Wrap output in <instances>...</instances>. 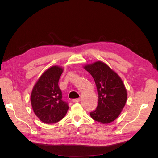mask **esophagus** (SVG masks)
Masks as SVG:
<instances>
[{
  "label": "esophagus",
  "instance_id": "34e87169",
  "mask_svg": "<svg viewBox=\"0 0 158 158\" xmlns=\"http://www.w3.org/2000/svg\"><path fill=\"white\" fill-rule=\"evenodd\" d=\"M80 101V98H76V99H73V102H79Z\"/></svg>",
  "mask_w": 158,
  "mask_h": 158
}]
</instances>
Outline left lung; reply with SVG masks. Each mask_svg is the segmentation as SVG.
Returning <instances> with one entry per match:
<instances>
[{
    "mask_svg": "<svg viewBox=\"0 0 158 158\" xmlns=\"http://www.w3.org/2000/svg\"><path fill=\"white\" fill-rule=\"evenodd\" d=\"M84 69L94 79L98 94V106L90 112V116L102 123L113 122L122 112L127 100V91L122 80L102 62H96Z\"/></svg>",
    "mask_w": 158,
    "mask_h": 158,
    "instance_id": "obj_1",
    "label": "left lung"
}]
</instances>
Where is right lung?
I'll return each instance as SVG.
<instances>
[{"label":"right lung","instance_id":"add662e5","mask_svg":"<svg viewBox=\"0 0 158 158\" xmlns=\"http://www.w3.org/2000/svg\"><path fill=\"white\" fill-rule=\"evenodd\" d=\"M63 69L53 66L43 73L36 83L31 96L32 109L38 118L45 123H54L66 115L69 105L62 99L58 86Z\"/></svg>","mask_w":158,"mask_h":158}]
</instances>
